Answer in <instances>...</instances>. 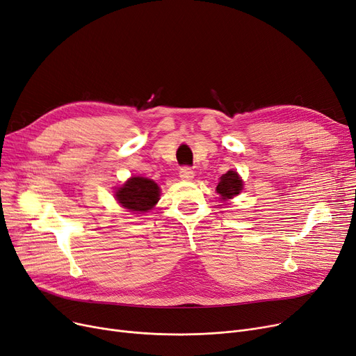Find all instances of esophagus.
<instances>
[{
	"label": "esophagus",
	"instance_id": "esophagus-1",
	"mask_svg": "<svg viewBox=\"0 0 356 356\" xmlns=\"http://www.w3.org/2000/svg\"><path fill=\"white\" fill-rule=\"evenodd\" d=\"M179 176H180L181 180H192L193 176H195V173H193V170H192L189 165H183V167L180 168Z\"/></svg>",
	"mask_w": 356,
	"mask_h": 356
}]
</instances>
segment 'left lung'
<instances>
[{
  "instance_id": "obj_1",
  "label": "left lung",
  "mask_w": 356,
  "mask_h": 356,
  "mask_svg": "<svg viewBox=\"0 0 356 356\" xmlns=\"http://www.w3.org/2000/svg\"><path fill=\"white\" fill-rule=\"evenodd\" d=\"M243 189V181L238 177L237 172H233V170H229L225 175H222L221 181L218 183V186H216V192H218L222 199H229V197H234L237 196Z\"/></svg>"
}]
</instances>
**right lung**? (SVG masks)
<instances>
[{
	"instance_id": "1",
	"label": "right lung",
	"mask_w": 356,
	"mask_h": 356,
	"mask_svg": "<svg viewBox=\"0 0 356 356\" xmlns=\"http://www.w3.org/2000/svg\"><path fill=\"white\" fill-rule=\"evenodd\" d=\"M157 183L145 177H132L118 189L116 197L122 207L134 212H147L159 202Z\"/></svg>"
}]
</instances>
